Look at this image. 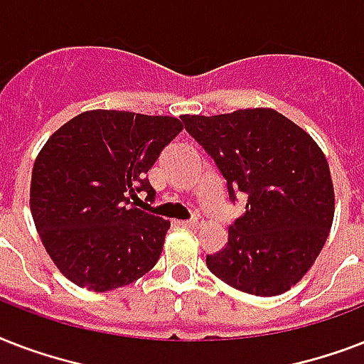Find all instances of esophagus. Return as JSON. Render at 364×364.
Here are the masks:
<instances>
[{"label":"esophagus","mask_w":364,"mask_h":364,"mask_svg":"<svg viewBox=\"0 0 364 364\" xmlns=\"http://www.w3.org/2000/svg\"><path fill=\"white\" fill-rule=\"evenodd\" d=\"M179 225L185 228H200L202 225H204V221H202L200 217H194V219H191V221H179Z\"/></svg>","instance_id":"34e87169"}]
</instances>
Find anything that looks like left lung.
Listing matches in <instances>:
<instances>
[{"label":"left lung","instance_id":"left-lung-1","mask_svg":"<svg viewBox=\"0 0 364 364\" xmlns=\"http://www.w3.org/2000/svg\"><path fill=\"white\" fill-rule=\"evenodd\" d=\"M185 130L215 160L230 200L247 198L227 245L205 257L211 274L243 293L276 296L316 262L334 219L325 154L308 132L268 107L183 115Z\"/></svg>","mask_w":364,"mask_h":364}]
</instances>
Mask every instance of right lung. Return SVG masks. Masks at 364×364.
Masks as SVG:
<instances>
[{
    "label": "right lung",
    "mask_w": 364,
    "mask_h": 364,
    "mask_svg": "<svg viewBox=\"0 0 364 364\" xmlns=\"http://www.w3.org/2000/svg\"><path fill=\"white\" fill-rule=\"evenodd\" d=\"M183 130L176 117L94 109L48 137L31 171L30 210L50 259L70 282L104 293L145 276L170 221L137 210L162 149Z\"/></svg>",
    "instance_id": "obj_1"
}]
</instances>
